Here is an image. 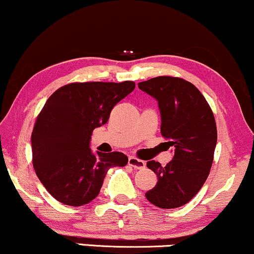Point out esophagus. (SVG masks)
<instances>
[{
    "mask_svg": "<svg viewBox=\"0 0 254 254\" xmlns=\"http://www.w3.org/2000/svg\"><path fill=\"white\" fill-rule=\"evenodd\" d=\"M128 165H130L134 169H144L145 168V162L144 160H140L135 157H129L128 158Z\"/></svg>",
    "mask_w": 254,
    "mask_h": 254,
    "instance_id": "esophagus-1",
    "label": "esophagus"
}]
</instances>
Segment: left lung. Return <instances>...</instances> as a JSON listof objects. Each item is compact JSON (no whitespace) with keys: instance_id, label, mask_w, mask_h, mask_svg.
<instances>
[{"instance_id":"obj_1","label":"left lung","mask_w":254,"mask_h":254,"mask_svg":"<svg viewBox=\"0 0 254 254\" xmlns=\"http://www.w3.org/2000/svg\"><path fill=\"white\" fill-rule=\"evenodd\" d=\"M138 86L157 100L160 132L169 140L168 148L174 147V159L165 166L147 162L158 182L145 196L163 209L182 207L199 191L210 172L217 141L214 114L198 89L183 78L154 77Z\"/></svg>"}]
</instances>
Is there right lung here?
I'll return each instance as SVG.
<instances>
[{"instance_id": "add662e5", "label": "right lung", "mask_w": 254, "mask_h": 254, "mask_svg": "<svg viewBox=\"0 0 254 254\" xmlns=\"http://www.w3.org/2000/svg\"><path fill=\"white\" fill-rule=\"evenodd\" d=\"M135 83H71L51 95L32 132L33 166L45 189L57 201L79 207L100 193L110 168L125 166L121 152L90 148L92 130L108 121L114 106Z\"/></svg>"}]
</instances>
